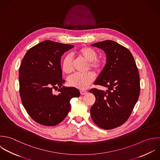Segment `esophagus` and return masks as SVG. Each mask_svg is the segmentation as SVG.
Returning a JSON list of instances; mask_svg holds the SVG:
<instances>
[{"label": "esophagus", "instance_id": "34e87169", "mask_svg": "<svg viewBox=\"0 0 160 160\" xmlns=\"http://www.w3.org/2000/svg\"><path fill=\"white\" fill-rule=\"evenodd\" d=\"M80 93H81L82 95H85V94H86V93H87V91L83 90H81L80 91Z\"/></svg>", "mask_w": 160, "mask_h": 160}]
</instances>
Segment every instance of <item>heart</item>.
I'll use <instances>...</instances> for the list:
<instances>
[{
    "instance_id": "obj_1",
    "label": "heart",
    "mask_w": 160,
    "mask_h": 160,
    "mask_svg": "<svg viewBox=\"0 0 160 160\" xmlns=\"http://www.w3.org/2000/svg\"><path fill=\"white\" fill-rule=\"evenodd\" d=\"M76 53L88 62V68L99 72L102 70L103 63L101 60L97 58L98 54L96 50L89 47H83L78 49ZM73 58L70 55L66 56L62 63V70L66 74H70L73 72ZM95 80L93 73L89 72L85 73H77L70 76L68 79V83L71 87L78 89L87 88Z\"/></svg>"
}]
</instances>
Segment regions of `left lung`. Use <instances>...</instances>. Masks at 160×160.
Masks as SVG:
<instances>
[{
  "instance_id": "left-lung-1",
  "label": "left lung",
  "mask_w": 160,
  "mask_h": 160,
  "mask_svg": "<svg viewBox=\"0 0 160 160\" xmlns=\"http://www.w3.org/2000/svg\"><path fill=\"white\" fill-rule=\"evenodd\" d=\"M103 50L106 65L95 85L107 87L106 92L91 89L96 100L90 108L93 121L100 128L111 130L123 125L129 118L140 92V77L135 59L125 47L113 40L91 45Z\"/></svg>"
}]
</instances>
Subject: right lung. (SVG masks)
<instances>
[{"instance_id": "obj_1", "label": "right lung", "mask_w": 160, "mask_h": 160, "mask_svg": "<svg viewBox=\"0 0 160 160\" xmlns=\"http://www.w3.org/2000/svg\"><path fill=\"white\" fill-rule=\"evenodd\" d=\"M73 45L45 40L30 48L19 68L20 95L30 117L37 123L53 127L70 110V101L80 95L75 87L63 86L61 57ZM53 89L59 92L52 93Z\"/></svg>"}]
</instances>
